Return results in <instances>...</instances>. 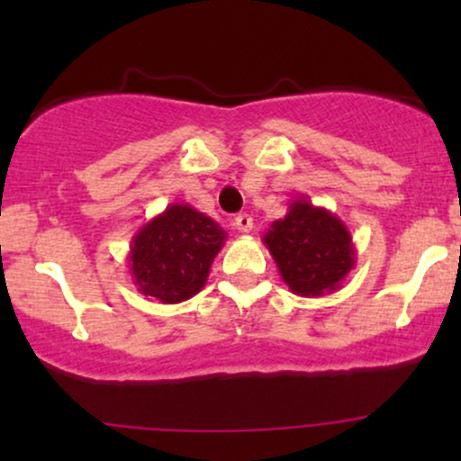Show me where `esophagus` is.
Segmentation results:
<instances>
[{"label": "esophagus", "instance_id": "1", "mask_svg": "<svg viewBox=\"0 0 461 461\" xmlns=\"http://www.w3.org/2000/svg\"><path fill=\"white\" fill-rule=\"evenodd\" d=\"M234 227L240 234H249L253 230V219L249 214H238L234 219Z\"/></svg>", "mask_w": 461, "mask_h": 461}]
</instances>
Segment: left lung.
<instances>
[{
    "mask_svg": "<svg viewBox=\"0 0 461 461\" xmlns=\"http://www.w3.org/2000/svg\"><path fill=\"white\" fill-rule=\"evenodd\" d=\"M262 242L284 284L299 297H322L340 288L356 267L351 231L327 208L299 197L284 219L273 221Z\"/></svg>",
    "mask_w": 461,
    "mask_h": 461,
    "instance_id": "1",
    "label": "left lung"
}]
</instances>
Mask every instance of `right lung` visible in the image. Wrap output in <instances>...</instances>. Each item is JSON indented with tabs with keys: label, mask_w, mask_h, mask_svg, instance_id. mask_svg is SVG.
Returning <instances> with one entry per match:
<instances>
[{
	"label": "right lung",
	"mask_w": 461,
	"mask_h": 461,
	"mask_svg": "<svg viewBox=\"0 0 461 461\" xmlns=\"http://www.w3.org/2000/svg\"><path fill=\"white\" fill-rule=\"evenodd\" d=\"M225 230L188 203H171L131 238L128 267L145 297L182 303L208 282Z\"/></svg>",
	"instance_id": "1"
}]
</instances>
